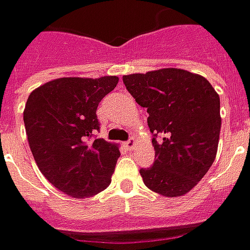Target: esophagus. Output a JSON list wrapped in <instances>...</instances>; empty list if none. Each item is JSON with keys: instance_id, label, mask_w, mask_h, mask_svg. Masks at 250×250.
Segmentation results:
<instances>
[{"instance_id": "1", "label": "esophagus", "mask_w": 250, "mask_h": 250, "mask_svg": "<svg viewBox=\"0 0 250 250\" xmlns=\"http://www.w3.org/2000/svg\"><path fill=\"white\" fill-rule=\"evenodd\" d=\"M135 145H136L135 139H129L128 142H125V147H126V149H129V150L133 149V147H135Z\"/></svg>"}]
</instances>
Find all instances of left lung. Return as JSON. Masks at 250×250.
<instances>
[{
  "label": "left lung",
  "mask_w": 250,
  "mask_h": 250,
  "mask_svg": "<svg viewBox=\"0 0 250 250\" xmlns=\"http://www.w3.org/2000/svg\"><path fill=\"white\" fill-rule=\"evenodd\" d=\"M122 81L149 114L156 161L140 169L145 185L163 196L185 195L216 159L221 128L218 94L206 78L178 68L125 75Z\"/></svg>",
  "instance_id": "8db88e82"
}]
</instances>
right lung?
I'll list each match as a JSON object with an SVG mask.
<instances>
[{
  "instance_id": "obj_1",
  "label": "right lung",
  "mask_w": 250,
  "mask_h": 250,
  "mask_svg": "<svg viewBox=\"0 0 250 250\" xmlns=\"http://www.w3.org/2000/svg\"><path fill=\"white\" fill-rule=\"evenodd\" d=\"M117 83V76L60 78L37 87L26 101L24 128L36 164L68 196H94L111 184L118 146L87 139L100 129L99 103Z\"/></svg>"
}]
</instances>
